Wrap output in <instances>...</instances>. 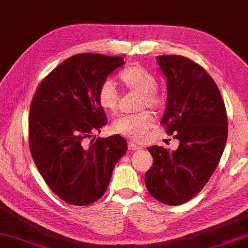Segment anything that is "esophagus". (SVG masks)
Here are the masks:
<instances>
[{
	"label": "esophagus",
	"instance_id": "esophagus-1",
	"mask_svg": "<svg viewBox=\"0 0 248 248\" xmlns=\"http://www.w3.org/2000/svg\"><path fill=\"white\" fill-rule=\"evenodd\" d=\"M128 149H129V151H137V150H141L142 148L140 147V145L135 144V143L129 142V143H128Z\"/></svg>",
	"mask_w": 248,
	"mask_h": 248
}]
</instances>
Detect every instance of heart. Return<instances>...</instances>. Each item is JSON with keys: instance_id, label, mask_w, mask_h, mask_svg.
<instances>
[{"instance_id": "obj_1", "label": "heart", "mask_w": 248, "mask_h": 248, "mask_svg": "<svg viewBox=\"0 0 248 248\" xmlns=\"http://www.w3.org/2000/svg\"><path fill=\"white\" fill-rule=\"evenodd\" d=\"M120 79L124 86L141 93L139 107L158 108L163 100L157 91V79L150 71L140 65L127 68L120 73ZM120 94L116 85L111 79H105L98 90V101L104 109L114 112L118 107ZM154 124V116L149 111H141L135 114H124L115 119L112 124V130L119 135L141 141L149 128Z\"/></svg>"}]
</instances>
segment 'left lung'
<instances>
[{"instance_id":"obj_1","label":"left lung","mask_w":248,"mask_h":248,"mask_svg":"<svg viewBox=\"0 0 248 248\" xmlns=\"http://www.w3.org/2000/svg\"><path fill=\"white\" fill-rule=\"evenodd\" d=\"M166 79L168 101L160 124L179 140L177 150L154 145V165L145 174L149 193L162 203L179 205L208 183L224 151L228 116L216 83L201 65L179 55L157 56Z\"/></svg>"}]
</instances>
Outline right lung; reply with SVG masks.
<instances>
[{
    "instance_id": "obj_1",
    "label": "right lung",
    "mask_w": 248,
    "mask_h": 248,
    "mask_svg": "<svg viewBox=\"0 0 248 248\" xmlns=\"http://www.w3.org/2000/svg\"><path fill=\"white\" fill-rule=\"evenodd\" d=\"M124 64L121 56L74 55L50 71L32 100V157L49 188L69 204L86 205L100 199L127 151L126 140L116 134L86 143L106 124L99 86Z\"/></svg>"
}]
</instances>
